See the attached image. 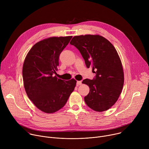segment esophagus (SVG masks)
<instances>
[{"label":"esophagus","instance_id":"34e87169","mask_svg":"<svg viewBox=\"0 0 149 149\" xmlns=\"http://www.w3.org/2000/svg\"><path fill=\"white\" fill-rule=\"evenodd\" d=\"M82 84V82L81 81H78L77 82V85L78 86H80V85Z\"/></svg>","mask_w":149,"mask_h":149}]
</instances>
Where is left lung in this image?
<instances>
[{"instance_id":"8db88e82","label":"left lung","mask_w":149,"mask_h":149,"mask_svg":"<svg viewBox=\"0 0 149 149\" xmlns=\"http://www.w3.org/2000/svg\"><path fill=\"white\" fill-rule=\"evenodd\" d=\"M82 55L87 68L91 67L95 77L82 82L90 87L84 101L94 111L110 109L121 94L124 72L118 54L110 41L98 35L75 36L70 42Z\"/></svg>"}]
</instances>
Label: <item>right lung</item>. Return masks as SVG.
I'll use <instances>...</instances> for the list:
<instances>
[{
	"mask_svg": "<svg viewBox=\"0 0 149 149\" xmlns=\"http://www.w3.org/2000/svg\"><path fill=\"white\" fill-rule=\"evenodd\" d=\"M72 36L51 37L35 44L28 53L23 65L25 91L36 107L46 113L62 109L74 90L77 81L58 79L59 56Z\"/></svg>",
	"mask_w": 149,
	"mask_h": 149,
	"instance_id": "1",
	"label": "right lung"
}]
</instances>
